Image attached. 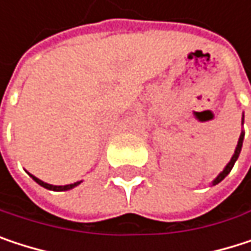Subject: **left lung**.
Here are the masks:
<instances>
[{
    "label": "left lung",
    "instance_id": "obj_1",
    "mask_svg": "<svg viewBox=\"0 0 251 251\" xmlns=\"http://www.w3.org/2000/svg\"><path fill=\"white\" fill-rule=\"evenodd\" d=\"M241 123L244 124V114H243V120H241ZM243 140H244V131L241 130V134H240V139H238V143H237V148H235V151H234V155L231 156V161L226 164V167L224 168V171H221L219 173V176L212 181V186H216V184H219L229 173H231V170H232V167H234V164H235V161L238 159V156H240V152H241V148H243Z\"/></svg>",
    "mask_w": 251,
    "mask_h": 251
}]
</instances>
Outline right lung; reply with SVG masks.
<instances>
[{
    "instance_id": "add662e5",
    "label": "right lung",
    "mask_w": 251,
    "mask_h": 251,
    "mask_svg": "<svg viewBox=\"0 0 251 251\" xmlns=\"http://www.w3.org/2000/svg\"><path fill=\"white\" fill-rule=\"evenodd\" d=\"M39 186H42V187L48 188V190H54V191H67V190H71V188L77 187L81 181H77V183H73V184H67V186H52V184H48V183H45V181H42V180H39L38 177H35V176H32V174H29Z\"/></svg>"
}]
</instances>
